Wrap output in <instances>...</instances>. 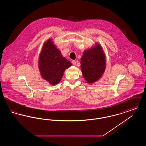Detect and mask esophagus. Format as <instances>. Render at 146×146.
<instances>
[{
	"instance_id": "34e87169",
	"label": "esophagus",
	"mask_w": 146,
	"mask_h": 146,
	"mask_svg": "<svg viewBox=\"0 0 146 146\" xmlns=\"http://www.w3.org/2000/svg\"><path fill=\"white\" fill-rule=\"evenodd\" d=\"M72 63H73V64L74 66H76V61H72Z\"/></svg>"
}]
</instances>
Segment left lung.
<instances>
[{"label": "left lung", "instance_id": "obj_1", "mask_svg": "<svg viewBox=\"0 0 146 146\" xmlns=\"http://www.w3.org/2000/svg\"><path fill=\"white\" fill-rule=\"evenodd\" d=\"M80 60L82 72L87 83L92 84L102 77L106 70V60L104 50L99 43L85 50Z\"/></svg>", "mask_w": 146, "mask_h": 146}]
</instances>
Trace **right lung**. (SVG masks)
Listing matches in <instances>:
<instances>
[{
  "label": "right lung",
  "instance_id": "1",
  "mask_svg": "<svg viewBox=\"0 0 146 146\" xmlns=\"http://www.w3.org/2000/svg\"><path fill=\"white\" fill-rule=\"evenodd\" d=\"M72 63L61 55L52 39L45 42L39 56L38 67L42 78L52 85L61 80L65 70Z\"/></svg>",
  "mask_w": 146,
  "mask_h": 146
}]
</instances>
